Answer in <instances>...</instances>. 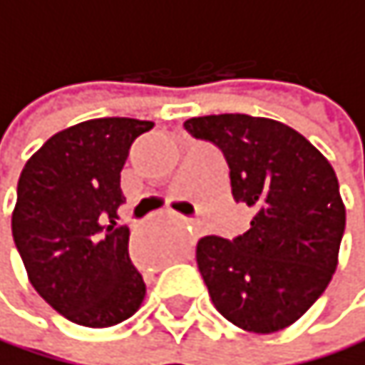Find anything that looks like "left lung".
<instances>
[{
    "label": "left lung",
    "mask_w": 365,
    "mask_h": 365,
    "mask_svg": "<svg viewBox=\"0 0 365 365\" xmlns=\"http://www.w3.org/2000/svg\"><path fill=\"white\" fill-rule=\"evenodd\" d=\"M184 129L222 151L233 199L253 210L242 236H205L197 245L214 307L245 331L290 327L337 266L346 210L333 166L305 136L272 118L210 114L188 118Z\"/></svg>",
    "instance_id": "8db88e82"
}]
</instances>
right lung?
<instances>
[{"instance_id": "right-lung-1", "label": "right lung", "mask_w": 365, "mask_h": 365, "mask_svg": "<svg viewBox=\"0 0 365 365\" xmlns=\"http://www.w3.org/2000/svg\"><path fill=\"white\" fill-rule=\"evenodd\" d=\"M151 120L93 118L51 136L21 170L14 247L34 290L82 327H112L140 307L147 285L129 259L120 170Z\"/></svg>"}]
</instances>
